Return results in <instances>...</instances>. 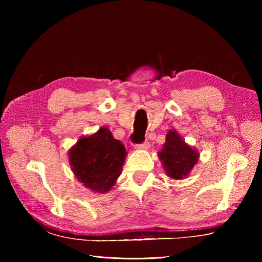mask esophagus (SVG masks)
<instances>
[{
	"label": "esophagus",
	"mask_w": 262,
	"mask_h": 262,
	"mask_svg": "<svg viewBox=\"0 0 262 262\" xmlns=\"http://www.w3.org/2000/svg\"><path fill=\"white\" fill-rule=\"evenodd\" d=\"M148 147H149V143L147 141L143 142L141 144H136V145H135L136 149H147Z\"/></svg>",
	"instance_id": "34e87169"
}]
</instances>
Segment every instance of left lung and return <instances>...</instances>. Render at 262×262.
<instances>
[{"label": "left lung", "mask_w": 262, "mask_h": 262, "mask_svg": "<svg viewBox=\"0 0 262 262\" xmlns=\"http://www.w3.org/2000/svg\"><path fill=\"white\" fill-rule=\"evenodd\" d=\"M198 152L187 145L176 130L166 135L163 148L159 152L164 170L172 179H183L198 161Z\"/></svg>", "instance_id": "8db88e82"}]
</instances>
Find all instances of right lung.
Listing matches in <instances>:
<instances>
[{
    "label": "right lung",
    "mask_w": 262,
    "mask_h": 262,
    "mask_svg": "<svg viewBox=\"0 0 262 262\" xmlns=\"http://www.w3.org/2000/svg\"><path fill=\"white\" fill-rule=\"evenodd\" d=\"M125 157V146L115 140L107 127H102L94 135L77 142L70 151V164L86 188L104 193L121 174Z\"/></svg>",
    "instance_id": "right-lung-1"
}]
</instances>
